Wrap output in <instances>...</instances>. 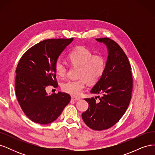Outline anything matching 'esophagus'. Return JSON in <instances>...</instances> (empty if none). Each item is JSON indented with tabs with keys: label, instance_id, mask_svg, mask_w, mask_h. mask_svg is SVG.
<instances>
[{
	"label": "esophagus",
	"instance_id": "esophagus-1",
	"mask_svg": "<svg viewBox=\"0 0 155 155\" xmlns=\"http://www.w3.org/2000/svg\"><path fill=\"white\" fill-rule=\"evenodd\" d=\"M71 100H73V101H78V100H80V98L77 97L72 96V97H71Z\"/></svg>",
	"mask_w": 155,
	"mask_h": 155
}]
</instances>
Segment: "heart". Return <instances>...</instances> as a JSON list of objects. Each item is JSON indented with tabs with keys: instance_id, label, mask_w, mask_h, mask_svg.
<instances>
[{
	"instance_id": "heart-1",
	"label": "heart",
	"mask_w": 155,
	"mask_h": 155,
	"mask_svg": "<svg viewBox=\"0 0 155 155\" xmlns=\"http://www.w3.org/2000/svg\"><path fill=\"white\" fill-rule=\"evenodd\" d=\"M69 61L72 66L79 67L78 79L68 80L62 85L63 91L70 94L78 96L85 87L86 81L88 83H95L104 74L106 61L100 55H94L92 51L85 46H80L70 51L68 55ZM55 71L60 78L67 76V66L60 59L55 63Z\"/></svg>"
}]
</instances>
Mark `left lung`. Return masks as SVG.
<instances>
[{
  "label": "left lung",
  "mask_w": 155,
  "mask_h": 155,
  "mask_svg": "<svg viewBox=\"0 0 155 155\" xmlns=\"http://www.w3.org/2000/svg\"><path fill=\"white\" fill-rule=\"evenodd\" d=\"M108 50L105 70L91 92L101 94L85 99L87 110L83 112L85 124L96 130H105L115 125L125 114L129 105L133 91L131 67L126 54L115 41L107 37L96 39Z\"/></svg>",
  "instance_id": "left-lung-1"
}]
</instances>
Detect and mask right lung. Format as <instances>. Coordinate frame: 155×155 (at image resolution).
Returning <instances> with one entry per match:
<instances>
[{
    "mask_svg": "<svg viewBox=\"0 0 155 155\" xmlns=\"http://www.w3.org/2000/svg\"><path fill=\"white\" fill-rule=\"evenodd\" d=\"M73 38L39 42L22 55L16 69L15 94L26 116L35 123L48 124L57 119L71 97L64 92L47 94L48 85L58 87L55 63Z\"/></svg>",
    "mask_w": 155,
    "mask_h": 155,
    "instance_id": "add662e5",
    "label": "right lung"
}]
</instances>
